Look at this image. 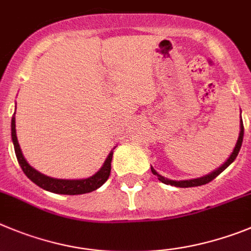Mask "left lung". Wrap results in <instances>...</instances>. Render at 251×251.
Returning <instances> with one entry per match:
<instances>
[{"mask_svg": "<svg viewBox=\"0 0 251 251\" xmlns=\"http://www.w3.org/2000/svg\"><path fill=\"white\" fill-rule=\"evenodd\" d=\"M243 137H244V124H243V122L240 123V133H239V138H238V142H236L235 144V148H234L233 153L230 154V157L227 158L226 162L224 163L223 165H220L218 169H215L214 172H211V173L206 174V176H201V178H197V179H189V180H171V179H167L164 178V176H159V174L157 173V172L154 171V168L151 167V173L154 174V176H157L158 179H159L162 183L164 184H169V185H174V187H178V188H192V187H199V185H204V184L209 183V181H211L214 178H217L218 176H219L220 173H222L223 171H225L229 165L231 164V163L235 160V158L238 157V153L239 151H240L241 148V143H243Z\"/></svg>", "mask_w": 251, "mask_h": 251, "instance_id": "obj_1", "label": "left lung"}]
</instances>
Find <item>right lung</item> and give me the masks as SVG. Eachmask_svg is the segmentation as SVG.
<instances>
[{
  "label": "right lung",
  "mask_w": 251,
  "mask_h": 251,
  "mask_svg": "<svg viewBox=\"0 0 251 251\" xmlns=\"http://www.w3.org/2000/svg\"><path fill=\"white\" fill-rule=\"evenodd\" d=\"M11 135H12L13 147H15V153L17 157L18 163H20L21 168L24 173L26 174L27 178L31 179L34 184H37L38 187L42 189L48 190V192L56 193V194H67V195H78V194H86V193H91L93 190L98 189L102 187L103 184L107 181L110 174V162H112V157H113V151H110L108 154L107 159H105L104 164L102 165L100 171L94 176H89L86 179H75V180H70V179H56L50 178V176H45V174L40 173L36 171L34 168L27 163L25 159L22 151L20 148V144L17 141V135H16V118L15 116L12 117V122H11Z\"/></svg>",
  "instance_id": "1"
}]
</instances>
